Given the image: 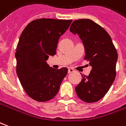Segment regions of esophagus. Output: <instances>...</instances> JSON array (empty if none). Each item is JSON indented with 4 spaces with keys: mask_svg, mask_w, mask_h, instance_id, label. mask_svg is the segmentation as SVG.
Segmentation results:
<instances>
[{
    "mask_svg": "<svg viewBox=\"0 0 126 126\" xmlns=\"http://www.w3.org/2000/svg\"><path fill=\"white\" fill-rule=\"evenodd\" d=\"M74 69L73 68H69L68 69V73L69 74H70V73H72V72H74Z\"/></svg>",
    "mask_w": 126,
    "mask_h": 126,
    "instance_id": "34e87169",
    "label": "esophagus"
}]
</instances>
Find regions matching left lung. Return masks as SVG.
Instances as JSON below:
<instances>
[{
	"label": "left lung",
	"instance_id": "left-lung-1",
	"mask_svg": "<svg viewBox=\"0 0 126 126\" xmlns=\"http://www.w3.org/2000/svg\"><path fill=\"white\" fill-rule=\"evenodd\" d=\"M70 32L78 34L84 46V59L92 66L90 74L82 75L76 87L78 96L86 103H94L107 94L116 76L117 52L111 36L97 23L88 19L74 21Z\"/></svg>",
	"mask_w": 126,
	"mask_h": 126
}]
</instances>
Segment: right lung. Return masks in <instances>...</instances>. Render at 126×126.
<instances>
[{
  "instance_id": "1",
  "label": "right lung",
  "mask_w": 126,
  "mask_h": 126,
  "mask_svg": "<svg viewBox=\"0 0 126 126\" xmlns=\"http://www.w3.org/2000/svg\"><path fill=\"white\" fill-rule=\"evenodd\" d=\"M72 20L38 19L31 21L21 33L15 57L16 71L29 96L38 102L52 99L57 94L68 69H55L47 63L56 55L59 39Z\"/></svg>"
}]
</instances>
